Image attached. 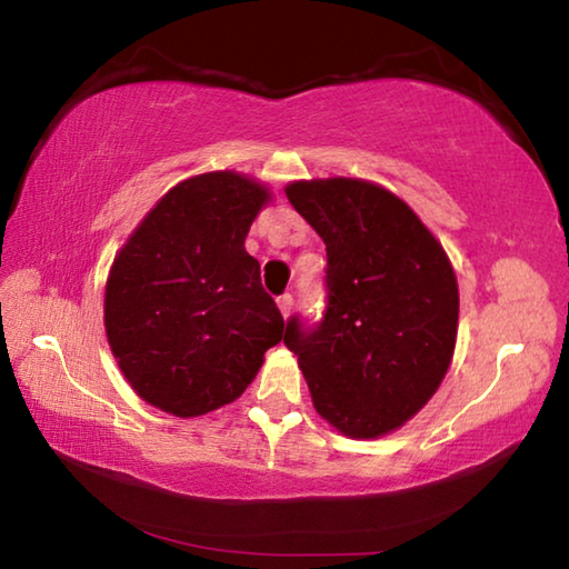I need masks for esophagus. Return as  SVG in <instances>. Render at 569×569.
Instances as JSON below:
<instances>
[{
  "instance_id": "obj_1",
  "label": "esophagus",
  "mask_w": 569,
  "mask_h": 569,
  "mask_svg": "<svg viewBox=\"0 0 569 569\" xmlns=\"http://www.w3.org/2000/svg\"><path fill=\"white\" fill-rule=\"evenodd\" d=\"M276 303H278V308H281L283 319H288V313H291V308H293V296H291V293L278 296V298H276Z\"/></svg>"
}]
</instances>
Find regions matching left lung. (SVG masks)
I'll list each match as a JSON object with an SVG mask.
<instances>
[{
  "mask_svg": "<svg viewBox=\"0 0 569 569\" xmlns=\"http://www.w3.org/2000/svg\"><path fill=\"white\" fill-rule=\"evenodd\" d=\"M291 206L326 243V311L286 323L313 407L346 437L399 429L451 363L459 288L445 248L393 192L356 178L298 180Z\"/></svg>",
  "mask_w": 569,
  "mask_h": 569,
  "instance_id": "1",
  "label": "left lung"
}]
</instances>
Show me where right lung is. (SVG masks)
<instances>
[{
    "instance_id": "add662e5",
    "label": "right lung",
    "mask_w": 569,
    "mask_h": 569,
    "mask_svg": "<svg viewBox=\"0 0 569 569\" xmlns=\"http://www.w3.org/2000/svg\"><path fill=\"white\" fill-rule=\"evenodd\" d=\"M268 198L230 170L182 180L114 256L104 331L124 379L152 407L176 417L226 407L283 339V316L243 246Z\"/></svg>"
}]
</instances>
